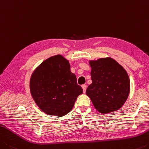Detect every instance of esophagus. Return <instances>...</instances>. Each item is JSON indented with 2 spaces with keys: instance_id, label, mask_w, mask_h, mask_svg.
Returning a JSON list of instances; mask_svg holds the SVG:
<instances>
[{
  "instance_id": "34e87169",
  "label": "esophagus",
  "mask_w": 149,
  "mask_h": 149,
  "mask_svg": "<svg viewBox=\"0 0 149 149\" xmlns=\"http://www.w3.org/2000/svg\"><path fill=\"white\" fill-rule=\"evenodd\" d=\"M86 87H87V86H86V84H83V85H82V89H83V92H84V93H85V92H86Z\"/></svg>"
}]
</instances>
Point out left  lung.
<instances>
[{
    "label": "left lung",
    "instance_id": "left-lung-1",
    "mask_svg": "<svg viewBox=\"0 0 149 149\" xmlns=\"http://www.w3.org/2000/svg\"><path fill=\"white\" fill-rule=\"evenodd\" d=\"M92 84L86 94L100 113L118 110L127 99L130 78L125 69L111 57L90 61Z\"/></svg>",
    "mask_w": 149,
    "mask_h": 149
}]
</instances>
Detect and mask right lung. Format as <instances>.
<instances>
[{"label": "right lung", "mask_w": 149, "mask_h": 149, "mask_svg": "<svg viewBox=\"0 0 149 149\" xmlns=\"http://www.w3.org/2000/svg\"><path fill=\"white\" fill-rule=\"evenodd\" d=\"M30 92L45 113L62 117L72 110L77 97L83 93L69 61L61 55L47 58L31 76Z\"/></svg>", "instance_id": "1"}]
</instances>
